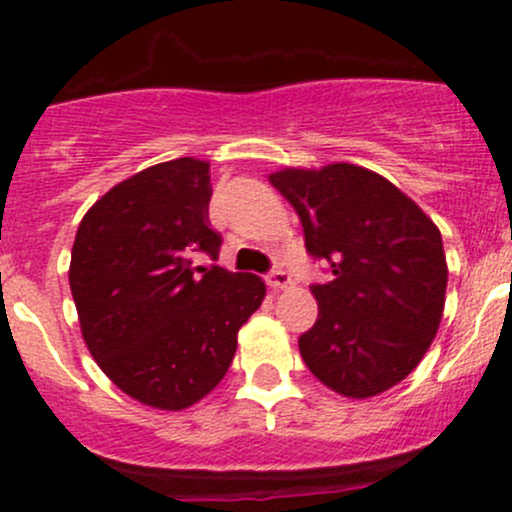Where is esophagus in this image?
Instances as JSON below:
<instances>
[{"instance_id": "1", "label": "esophagus", "mask_w": 512, "mask_h": 512, "mask_svg": "<svg viewBox=\"0 0 512 512\" xmlns=\"http://www.w3.org/2000/svg\"><path fill=\"white\" fill-rule=\"evenodd\" d=\"M267 285L272 289H285L292 285V275H289L287 270H282V267H277V270H272L270 275H267Z\"/></svg>"}]
</instances>
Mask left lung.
<instances>
[{"label":"left lung","instance_id":"left-lung-1","mask_svg":"<svg viewBox=\"0 0 512 512\" xmlns=\"http://www.w3.org/2000/svg\"><path fill=\"white\" fill-rule=\"evenodd\" d=\"M299 215L304 247L332 272L312 285L319 317L299 337L307 369L366 399L416 369L438 332L448 267L433 220L374 170L332 163L270 175Z\"/></svg>","mask_w":512,"mask_h":512}]
</instances>
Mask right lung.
<instances>
[{"label":"right lung","mask_w":512,"mask_h":512,"mask_svg":"<svg viewBox=\"0 0 512 512\" xmlns=\"http://www.w3.org/2000/svg\"><path fill=\"white\" fill-rule=\"evenodd\" d=\"M210 165L178 158L108 190L84 215L69 285L81 334L103 374L141 404L193 406L220 384L237 332L265 299V282L223 267L210 227Z\"/></svg>","instance_id":"add662e5"}]
</instances>
